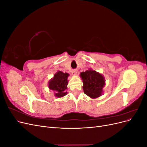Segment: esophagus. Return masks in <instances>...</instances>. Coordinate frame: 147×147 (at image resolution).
<instances>
[{"label": "esophagus", "instance_id": "1", "mask_svg": "<svg viewBox=\"0 0 147 147\" xmlns=\"http://www.w3.org/2000/svg\"><path fill=\"white\" fill-rule=\"evenodd\" d=\"M77 73V70H73L72 71V74L73 75H76Z\"/></svg>", "mask_w": 147, "mask_h": 147}]
</instances>
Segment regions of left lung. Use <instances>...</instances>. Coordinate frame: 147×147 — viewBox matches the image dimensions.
Instances as JSON below:
<instances>
[{
  "mask_svg": "<svg viewBox=\"0 0 147 147\" xmlns=\"http://www.w3.org/2000/svg\"><path fill=\"white\" fill-rule=\"evenodd\" d=\"M83 80V89L84 94L95 99L100 97L105 86V78L100 74L91 69L88 70L80 74Z\"/></svg>",
  "mask_w": 147,
  "mask_h": 147,
  "instance_id": "left-lung-1",
  "label": "left lung"
}]
</instances>
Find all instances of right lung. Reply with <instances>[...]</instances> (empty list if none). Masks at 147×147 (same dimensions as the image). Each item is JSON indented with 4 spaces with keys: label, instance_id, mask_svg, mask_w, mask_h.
Here are the masks:
<instances>
[{
    "label": "right lung",
    "instance_id": "obj_1",
    "mask_svg": "<svg viewBox=\"0 0 147 147\" xmlns=\"http://www.w3.org/2000/svg\"><path fill=\"white\" fill-rule=\"evenodd\" d=\"M69 74L64 73L61 71H57L48 83V88L50 90L56 91L55 96L57 97H62L67 94Z\"/></svg>",
    "mask_w": 147,
    "mask_h": 147
}]
</instances>
